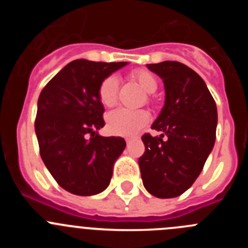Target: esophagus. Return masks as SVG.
Here are the masks:
<instances>
[{
	"label": "esophagus",
	"instance_id": "34e87169",
	"mask_svg": "<svg viewBox=\"0 0 248 248\" xmlns=\"http://www.w3.org/2000/svg\"><path fill=\"white\" fill-rule=\"evenodd\" d=\"M125 141H126V144H129V143H130V141H131V138H126Z\"/></svg>",
	"mask_w": 248,
	"mask_h": 248
}]
</instances>
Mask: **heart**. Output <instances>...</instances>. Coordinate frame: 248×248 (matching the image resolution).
I'll return each instance as SVG.
<instances>
[{
  "label": "heart",
  "instance_id": "heart-1",
  "mask_svg": "<svg viewBox=\"0 0 248 248\" xmlns=\"http://www.w3.org/2000/svg\"><path fill=\"white\" fill-rule=\"evenodd\" d=\"M131 79L135 80L144 92L153 94L157 89L156 77L145 69H138L130 74ZM118 88L119 83L115 76H108L102 80L98 88V99L105 108H111L118 99ZM107 128L111 134L129 135L137 134L149 122V114L145 110H129V109H115L110 111L105 118Z\"/></svg>",
  "mask_w": 248,
  "mask_h": 248
}]
</instances>
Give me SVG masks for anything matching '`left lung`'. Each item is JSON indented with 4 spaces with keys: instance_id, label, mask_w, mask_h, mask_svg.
<instances>
[{
    "instance_id": "left-lung-1",
    "label": "left lung",
    "mask_w": 248,
    "mask_h": 248,
    "mask_svg": "<svg viewBox=\"0 0 248 248\" xmlns=\"http://www.w3.org/2000/svg\"><path fill=\"white\" fill-rule=\"evenodd\" d=\"M163 79L165 105L141 137L139 168L145 189L160 199L180 196L198 179L216 139L217 109L200 76L175 61L148 64Z\"/></svg>"
}]
</instances>
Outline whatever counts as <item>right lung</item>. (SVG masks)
<instances>
[{"instance_id": "obj_1", "label": "right lung", "mask_w": 248, "mask_h": 248, "mask_svg": "<svg viewBox=\"0 0 248 248\" xmlns=\"http://www.w3.org/2000/svg\"><path fill=\"white\" fill-rule=\"evenodd\" d=\"M126 62L76 59L47 83L38 98L39 154L50 175L71 194L91 196L107 189L113 165L125 149L120 137H100L105 125L98 88Z\"/></svg>"}]
</instances>
